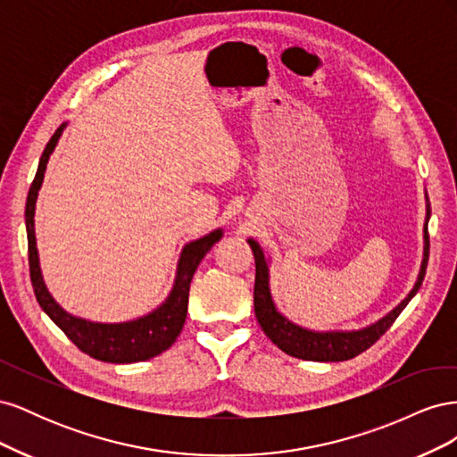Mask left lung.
Segmentation results:
<instances>
[{
	"label": "left lung",
	"instance_id": "obj_1",
	"mask_svg": "<svg viewBox=\"0 0 457 457\" xmlns=\"http://www.w3.org/2000/svg\"><path fill=\"white\" fill-rule=\"evenodd\" d=\"M428 217H431V204L425 195V225H423V259L418 280L413 284L411 292L398 303V305L385 314L381 320L376 324L366 326L362 329H351V331H314L301 328L294 324L289 318H286L274 305V299L269 286V259L262 253L261 245L250 238L247 244L252 245V252L255 257V287H253V307L257 322L265 331V336L282 349L286 354L301 358V361H312V362H343L354 358L356 354L364 353L376 343L386 329L393 326L398 314L404 311V307L411 301V297L418 294L421 282L425 278V269L428 261Z\"/></svg>",
	"mask_w": 457,
	"mask_h": 457
}]
</instances>
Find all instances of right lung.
Wrapping results in <instances>:
<instances>
[{"label": "right lung", "mask_w": 457, "mask_h": 457, "mask_svg": "<svg viewBox=\"0 0 457 457\" xmlns=\"http://www.w3.org/2000/svg\"><path fill=\"white\" fill-rule=\"evenodd\" d=\"M66 128V123L53 133L49 139L44 154L39 158L37 171L34 177V183L30 187L29 198H26V234H29V262H30V278L36 299L39 307L57 324L66 337L71 339L76 347L89 354L95 361L112 362V364H131L154 358L160 353L168 351L175 339L181 334V329L187 320V309H188V289L192 276H195L200 261L204 255L212 250L213 244L223 238V228H217L205 237L188 242L181 255H179L175 282L171 292L158 309L152 312L137 318L129 322H118V324H103V322H91L86 318H78L71 312H66L57 301L53 299L49 289L44 282L39 269V257L36 247V230H34V213H36V200L37 192L44 183V175L47 170L49 156L53 154L54 146H57L61 135Z\"/></svg>", "instance_id": "right-lung-1"}]
</instances>
